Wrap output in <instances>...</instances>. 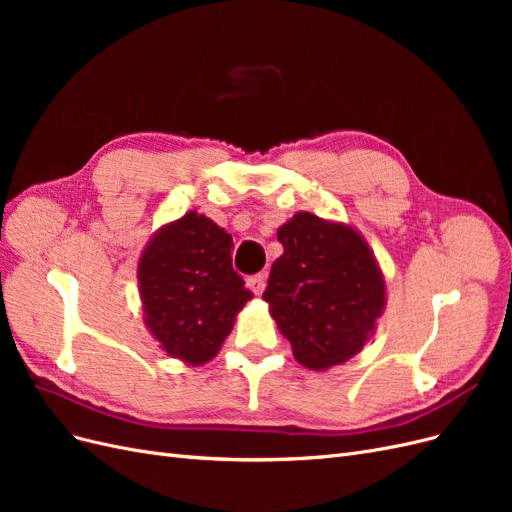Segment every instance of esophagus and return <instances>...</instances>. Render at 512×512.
Wrapping results in <instances>:
<instances>
[{
  "mask_svg": "<svg viewBox=\"0 0 512 512\" xmlns=\"http://www.w3.org/2000/svg\"><path fill=\"white\" fill-rule=\"evenodd\" d=\"M247 286H250V290L254 294H260L262 290H265V286H267V275L265 273L250 275V277H247Z\"/></svg>",
  "mask_w": 512,
  "mask_h": 512,
  "instance_id": "esophagus-1",
  "label": "esophagus"
}]
</instances>
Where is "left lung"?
<instances>
[{
  "instance_id": "1",
  "label": "left lung",
  "mask_w": 512,
  "mask_h": 512,
  "mask_svg": "<svg viewBox=\"0 0 512 512\" xmlns=\"http://www.w3.org/2000/svg\"><path fill=\"white\" fill-rule=\"evenodd\" d=\"M284 254L273 262L262 299L309 369L346 363L376 327L384 280L367 243L350 226L297 213L277 230Z\"/></svg>"
}]
</instances>
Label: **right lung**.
Returning a JSON list of instances; mask_svg holds the SVG:
<instances>
[{"label":"right lung","mask_w":512,"mask_h":512,"mask_svg":"<svg viewBox=\"0 0 512 512\" xmlns=\"http://www.w3.org/2000/svg\"><path fill=\"white\" fill-rule=\"evenodd\" d=\"M145 322L162 348L192 365L218 354L252 299L232 269V237L194 211L164 226L138 262Z\"/></svg>","instance_id":"add662e5"}]
</instances>
